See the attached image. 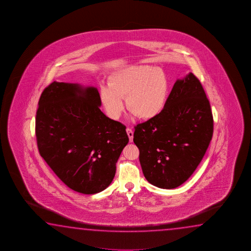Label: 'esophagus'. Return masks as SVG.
<instances>
[{"label": "esophagus", "mask_w": 251, "mask_h": 251, "mask_svg": "<svg viewBox=\"0 0 251 251\" xmlns=\"http://www.w3.org/2000/svg\"><path fill=\"white\" fill-rule=\"evenodd\" d=\"M126 132H127V135L129 137V141L132 142V140H133V131L131 128H127Z\"/></svg>", "instance_id": "esophagus-1"}]
</instances>
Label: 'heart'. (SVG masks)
I'll return each instance as SVG.
<instances>
[{"label": "heart", "instance_id": "1", "mask_svg": "<svg viewBox=\"0 0 251 251\" xmlns=\"http://www.w3.org/2000/svg\"><path fill=\"white\" fill-rule=\"evenodd\" d=\"M170 82L162 68L131 65L115 71L108 86L100 89V100L107 115L118 119L124 111L123 98L133 114L143 120L155 119L165 108Z\"/></svg>", "mask_w": 251, "mask_h": 251}]
</instances>
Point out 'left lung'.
I'll use <instances>...</instances> for the list:
<instances>
[{
    "instance_id": "left-lung-1",
    "label": "left lung",
    "mask_w": 251,
    "mask_h": 251,
    "mask_svg": "<svg viewBox=\"0 0 251 251\" xmlns=\"http://www.w3.org/2000/svg\"><path fill=\"white\" fill-rule=\"evenodd\" d=\"M213 132L210 102L189 73L175 82L162 113L135 126L133 142L146 179L162 189L183 184L202 161Z\"/></svg>"
}]
</instances>
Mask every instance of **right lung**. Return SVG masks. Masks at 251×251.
Masks as SVG:
<instances>
[{"label": "right lung", "instance_id": "obj_1", "mask_svg": "<svg viewBox=\"0 0 251 251\" xmlns=\"http://www.w3.org/2000/svg\"><path fill=\"white\" fill-rule=\"evenodd\" d=\"M98 89L53 81L36 115L38 151L68 187L82 194L105 190L129 139L123 124L101 110Z\"/></svg>", "mask_w": 251, "mask_h": 251}]
</instances>
